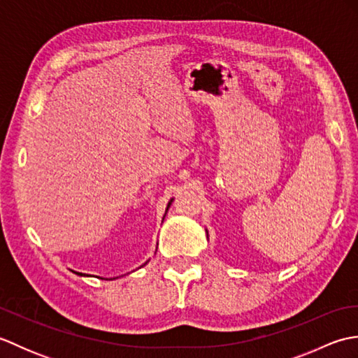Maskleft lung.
<instances>
[{
    "label": "left lung",
    "mask_w": 358,
    "mask_h": 358,
    "mask_svg": "<svg viewBox=\"0 0 358 358\" xmlns=\"http://www.w3.org/2000/svg\"><path fill=\"white\" fill-rule=\"evenodd\" d=\"M206 232H208V231H206Z\"/></svg>",
    "instance_id": "obj_1"
}]
</instances>
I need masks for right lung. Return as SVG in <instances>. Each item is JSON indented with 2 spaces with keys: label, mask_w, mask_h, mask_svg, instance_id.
<instances>
[{
  "label": "right lung",
  "mask_w": 358,
  "mask_h": 358,
  "mask_svg": "<svg viewBox=\"0 0 358 358\" xmlns=\"http://www.w3.org/2000/svg\"><path fill=\"white\" fill-rule=\"evenodd\" d=\"M172 201H173V199H172V200H171L169 203H167V208H166V212H167V210H169V208H171V204H172ZM164 215H166V214H164ZM163 220H164V218H163ZM144 264H148V262H146V263H144ZM144 264H143V266H144ZM140 268H141V266H140ZM75 273H77V275H80V277H83V275H86V273H81V272H75Z\"/></svg>",
  "instance_id": "1"
}]
</instances>
